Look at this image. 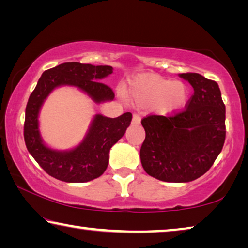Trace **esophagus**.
<instances>
[{
	"instance_id": "esophagus-1",
	"label": "esophagus",
	"mask_w": 248,
	"mask_h": 248,
	"mask_svg": "<svg viewBox=\"0 0 248 248\" xmlns=\"http://www.w3.org/2000/svg\"><path fill=\"white\" fill-rule=\"evenodd\" d=\"M141 123V116L138 114H133L132 117V124H139Z\"/></svg>"
}]
</instances>
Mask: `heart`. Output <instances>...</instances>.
<instances>
[{
	"mask_svg": "<svg viewBox=\"0 0 248 248\" xmlns=\"http://www.w3.org/2000/svg\"><path fill=\"white\" fill-rule=\"evenodd\" d=\"M127 94L138 106L153 105L157 114L171 115L186 106L189 89L182 81H171L157 74H141L130 79Z\"/></svg>",
	"mask_w": 248,
	"mask_h": 248,
	"instance_id": "b5f03b06",
	"label": "heart"
}]
</instances>
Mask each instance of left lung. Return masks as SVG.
Here are the masks:
<instances>
[{"label":"left lung","mask_w":248,"mask_h":248,"mask_svg":"<svg viewBox=\"0 0 248 248\" xmlns=\"http://www.w3.org/2000/svg\"><path fill=\"white\" fill-rule=\"evenodd\" d=\"M194 87L186 106L176 114L149 115L141 120L145 139L140 158L144 170L158 180L187 183L207 173L225 141V105L216 81L183 73Z\"/></svg>","instance_id":"left-lung-1"}]
</instances>
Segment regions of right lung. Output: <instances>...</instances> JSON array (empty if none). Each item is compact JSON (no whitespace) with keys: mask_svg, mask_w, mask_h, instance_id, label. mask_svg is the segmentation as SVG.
I'll use <instances>...</instances> for the list:
<instances>
[{"mask_svg":"<svg viewBox=\"0 0 248 248\" xmlns=\"http://www.w3.org/2000/svg\"><path fill=\"white\" fill-rule=\"evenodd\" d=\"M112 70L109 65L65 62L46 70L40 77L27 102L24 139L28 152L48 175L66 183H85L99 177L106 170L109 150L129 127L131 112H124L117 118L96 115L85 139L69 152H58L43 143L38 130V114L44 99L60 85L77 86L97 103L114 99V91L99 82L111 74Z\"/></svg>","mask_w":248,"mask_h":248,"instance_id":"1","label":"right lung"}]
</instances>
